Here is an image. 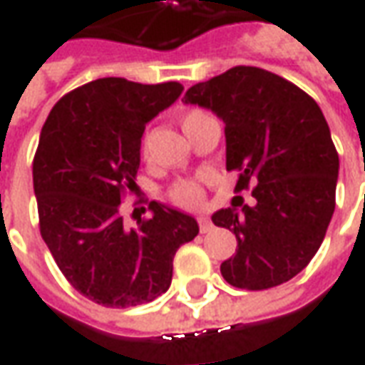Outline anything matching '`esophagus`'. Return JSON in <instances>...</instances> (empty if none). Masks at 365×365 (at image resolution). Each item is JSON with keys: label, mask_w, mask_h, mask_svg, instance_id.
<instances>
[{"label": "esophagus", "mask_w": 365, "mask_h": 365, "mask_svg": "<svg viewBox=\"0 0 365 365\" xmlns=\"http://www.w3.org/2000/svg\"><path fill=\"white\" fill-rule=\"evenodd\" d=\"M197 221H199V230H201L203 235L213 230V222H211V219H207V217H203V215H201Z\"/></svg>", "instance_id": "obj_1"}]
</instances>
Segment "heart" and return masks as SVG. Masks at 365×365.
<instances>
[{
  "mask_svg": "<svg viewBox=\"0 0 365 365\" xmlns=\"http://www.w3.org/2000/svg\"><path fill=\"white\" fill-rule=\"evenodd\" d=\"M209 119V115L205 111H201V109H187L185 113H182V117H180V125L185 130V135H190L193 128L197 127L201 120ZM168 195L170 199L178 203V205L182 207H197L201 203V199H203V190H201V185L197 182H193V180H180V182H175L170 191H168Z\"/></svg>",
  "mask_w": 365,
  "mask_h": 365,
  "instance_id": "b5f03b06",
  "label": "heart"
}]
</instances>
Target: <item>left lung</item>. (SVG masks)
<instances>
[{
    "instance_id": "obj_1",
    "label": "left lung",
    "mask_w": 365,
    "mask_h": 365,
    "mask_svg": "<svg viewBox=\"0 0 365 365\" xmlns=\"http://www.w3.org/2000/svg\"><path fill=\"white\" fill-rule=\"evenodd\" d=\"M182 101L221 117L227 170L238 172L235 191L254 187V205L238 197L211 217L238 242L221 264L222 277L250 291L289 282L321 248L336 205L338 152L321 107L295 83L256 66L195 83Z\"/></svg>"
}]
</instances>
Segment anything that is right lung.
<instances>
[{"label":"right lung","instance_id":"obj_1","mask_svg":"<svg viewBox=\"0 0 365 365\" xmlns=\"http://www.w3.org/2000/svg\"><path fill=\"white\" fill-rule=\"evenodd\" d=\"M182 90L99 78L62 97L41 130L33 160L41 237L72 287L97 305L127 309L166 293L178 248L197 237L193 217L158 201L130 229L120 213L125 193L138 190L144 127Z\"/></svg>","mask_w":365,"mask_h":365}]
</instances>
